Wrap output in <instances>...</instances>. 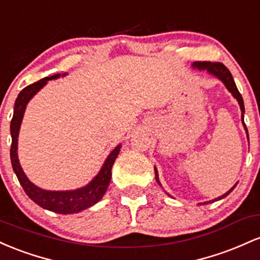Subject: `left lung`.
Here are the masks:
<instances>
[{
  "label": "left lung",
  "instance_id": "1",
  "mask_svg": "<svg viewBox=\"0 0 260 260\" xmlns=\"http://www.w3.org/2000/svg\"><path fill=\"white\" fill-rule=\"evenodd\" d=\"M191 67H193V69L200 70V71H206V72H208V74L212 75V76H214V77L218 78V80H220L221 82L224 84V87H226V88H227V91H229L233 95V97L237 99L238 104H240V108H241V112H242L241 120H242V124H243V126H244V130H246L248 142H249L248 130H247L246 124H244V103H243V98H242L241 93L238 92L237 86H236L235 81H233V77H232L231 72L229 71V69H227V67L224 66L223 63H221V62H208V61H203V62H199V61H197V62H193V65H191ZM154 174H156L157 183H158V184L161 185V182H159V178H158V172H157V168L156 167H154ZM236 185H237V183H236V184L233 185L232 188L230 189L229 191H227V193H224L223 195H221V197H218V198H216V199H214V200L205 201V203H199V205H205V204H210V203H214V201L223 199V198H226L227 195L231 193L233 189H235Z\"/></svg>",
  "mask_w": 260,
  "mask_h": 260
}]
</instances>
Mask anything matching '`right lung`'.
Listing matches in <instances>:
<instances>
[{
    "label": "right lung",
    "instance_id": "add662e5",
    "mask_svg": "<svg viewBox=\"0 0 260 260\" xmlns=\"http://www.w3.org/2000/svg\"><path fill=\"white\" fill-rule=\"evenodd\" d=\"M60 74L45 77L38 82L29 84L24 89H22L16 99L13 110V118L11 120V136H12V145H11V162L17 178H18L20 185L24 189L25 194L30 198L34 203L42 206L43 209L49 211L56 212V214H77V212L86 210L97 204L106 194L108 185L112 178V167L114 165L115 158L120 152L121 145L119 144L102 166L101 171L91 182L82 188L74 189V190H45L39 188L28 179L25 173L23 172L18 159V135L20 124H22L23 115H24L25 108L31 98L37 94L40 89L48 83V81L56 80L60 77ZM66 76V74H62Z\"/></svg>",
    "mask_w": 260,
    "mask_h": 260
}]
</instances>
